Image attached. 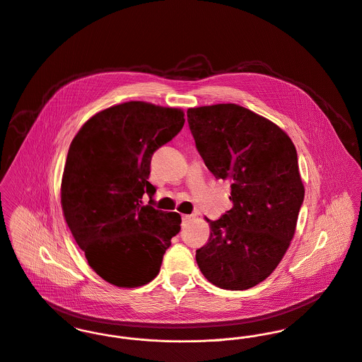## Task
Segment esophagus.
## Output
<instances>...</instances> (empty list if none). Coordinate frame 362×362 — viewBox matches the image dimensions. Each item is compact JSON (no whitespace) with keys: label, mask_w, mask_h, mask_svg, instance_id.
Masks as SVG:
<instances>
[{"label":"esophagus","mask_w":362,"mask_h":362,"mask_svg":"<svg viewBox=\"0 0 362 362\" xmlns=\"http://www.w3.org/2000/svg\"><path fill=\"white\" fill-rule=\"evenodd\" d=\"M194 218H196L194 214H187V215H183V216H182V219H183L185 223H186V222H190V221L194 219Z\"/></svg>","instance_id":"34e87169"}]
</instances>
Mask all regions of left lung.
<instances>
[{
    "label": "left lung",
    "instance_id": "8db88e82",
    "mask_svg": "<svg viewBox=\"0 0 362 362\" xmlns=\"http://www.w3.org/2000/svg\"><path fill=\"white\" fill-rule=\"evenodd\" d=\"M187 122L206 168L232 183L233 206L208 221L199 268L221 288H250L275 271L294 236L304 201L296 147L275 123L236 104L190 108Z\"/></svg>",
    "mask_w": 362,
    "mask_h": 362
}]
</instances>
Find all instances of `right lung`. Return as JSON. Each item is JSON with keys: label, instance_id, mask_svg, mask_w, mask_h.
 I'll use <instances>...</instances> for the list:
<instances>
[{"label": "right lung", "instance_id": "add662e5", "mask_svg": "<svg viewBox=\"0 0 362 362\" xmlns=\"http://www.w3.org/2000/svg\"><path fill=\"white\" fill-rule=\"evenodd\" d=\"M183 117L176 108L124 103L86 122L69 147L61 186L66 223L88 265L118 287L153 281L180 232L177 212L154 208L148 177L153 154L182 130Z\"/></svg>", "mask_w": 362, "mask_h": 362}]
</instances>
